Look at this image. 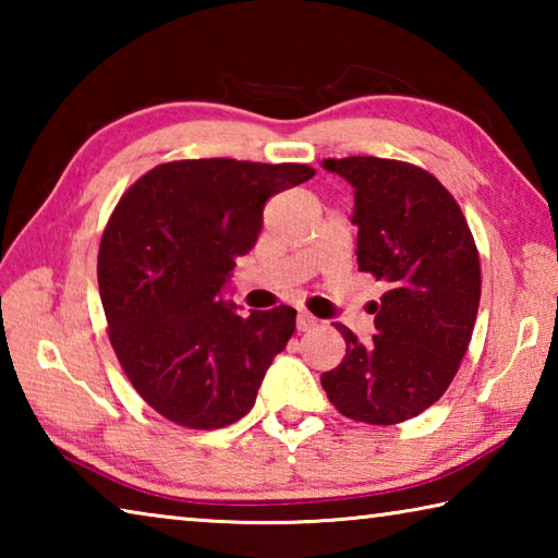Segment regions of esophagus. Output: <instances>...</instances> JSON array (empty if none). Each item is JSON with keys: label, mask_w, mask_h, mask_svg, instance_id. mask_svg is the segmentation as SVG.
<instances>
[{"label": "esophagus", "mask_w": 558, "mask_h": 558, "mask_svg": "<svg viewBox=\"0 0 558 558\" xmlns=\"http://www.w3.org/2000/svg\"><path fill=\"white\" fill-rule=\"evenodd\" d=\"M295 325H298V332H310V329L317 325V319L310 315V313H302V310H300Z\"/></svg>", "instance_id": "34e87169"}]
</instances>
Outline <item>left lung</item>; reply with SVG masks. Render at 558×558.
<instances>
[{
  "label": "left lung",
  "mask_w": 558,
  "mask_h": 558,
  "mask_svg": "<svg viewBox=\"0 0 558 558\" xmlns=\"http://www.w3.org/2000/svg\"><path fill=\"white\" fill-rule=\"evenodd\" d=\"M323 167L354 186L359 270L389 290L374 302L369 344L335 325L347 354L319 381L347 418L393 426L436 403L458 374L483 290L480 253L458 202L426 169L381 157Z\"/></svg>",
  "instance_id": "8db88e82"
}]
</instances>
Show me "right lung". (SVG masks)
I'll use <instances>...</instances> for the list:
<instances>
[{"mask_svg": "<svg viewBox=\"0 0 558 558\" xmlns=\"http://www.w3.org/2000/svg\"><path fill=\"white\" fill-rule=\"evenodd\" d=\"M313 177L292 162L179 159L122 194L98 251L100 300L122 372L167 421L214 430L256 403L298 313L241 317L219 292L256 245L270 196Z\"/></svg>", "mask_w": 558, "mask_h": 558, "instance_id": "1", "label": "right lung"}]
</instances>
